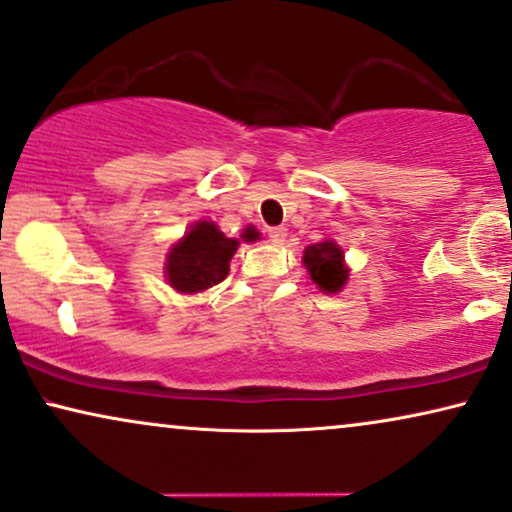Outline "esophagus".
I'll return each mask as SVG.
<instances>
[{
	"label": "esophagus",
	"instance_id": "obj_1",
	"mask_svg": "<svg viewBox=\"0 0 512 512\" xmlns=\"http://www.w3.org/2000/svg\"><path fill=\"white\" fill-rule=\"evenodd\" d=\"M268 237L272 242H284L287 240V228H284V225H272V228H268Z\"/></svg>",
	"mask_w": 512,
	"mask_h": 512
}]
</instances>
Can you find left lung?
I'll use <instances>...</instances> for the list:
<instances>
[{
    "label": "left lung",
    "instance_id": "left-lung-1",
    "mask_svg": "<svg viewBox=\"0 0 512 512\" xmlns=\"http://www.w3.org/2000/svg\"><path fill=\"white\" fill-rule=\"evenodd\" d=\"M303 263L313 282L327 294H336L348 280V268L343 263V251L334 242L313 244L303 251Z\"/></svg>",
    "mask_w": 512,
    "mask_h": 512
}]
</instances>
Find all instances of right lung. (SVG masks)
Listing matches in <instances>:
<instances>
[{
    "mask_svg": "<svg viewBox=\"0 0 512 512\" xmlns=\"http://www.w3.org/2000/svg\"><path fill=\"white\" fill-rule=\"evenodd\" d=\"M237 240L225 237L214 223L199 221L181 242L174 244L167 258V280L183 294H195L223 282L230 270V258Z\"/></svg>",
    "mask_w": 512,
    "mask_h": 512,
    "instance_id": "add662e5",
    "label": "right lung"
}]
</instances>
